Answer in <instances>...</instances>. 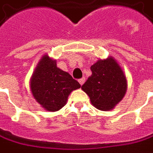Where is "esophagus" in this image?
<instances>
[{"mask_svg": "<svg viewBox=\"0 0 153 153\" xmlns=\"http://www.w3.org/2000/svg\"><path fill=\"white\" fill-rule=\"evenodd\" d=\"M79 84H80V85H83V84L85 82V78H82V79H79Z\"/></svg>", "mask_w": 153, "mask_h": 153, "instance_id": "esophagus-1", "label": "esophagus"}]
</instances>
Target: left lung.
Returning <instances> with one entry per match:
<instances>
[{
    "label": "left lung",
    "mask_w": 153,
    "mask_h": 153,
    "mask_svg": "<svg viewBox=\"0 0 153 153\" xmlns=\"http://www.w3.org/2000/svg\"><path fill=\"white\" fill-rule=\"evenodd\" d=\"M90 69L88 78L81 89L90 96V101L100 111H110L124 97L127 82L122 69L113 58L100 59Z\"/></svg>",
    "instance_id": "1"
}]
</instances>
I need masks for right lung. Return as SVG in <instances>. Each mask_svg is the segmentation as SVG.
I'll return each mask as SVG.
<instances>
[{"mask_svg":"<svg viewBox=\"0 0 153 153\" xmlns=\"http://www.w3.org/2000/svg\"><path fill=\"white\" fill-rule=\"evenodd\" d=\"M80 88L79 83L57 67L48 55L42 57L31 79L34 98L45 110L57 111L66 104L68 94Z\"/></svg>","mask_w":153,"mask_h":153,"instance_id":"right-lung-1","label":"right lung"}]
</instances>
